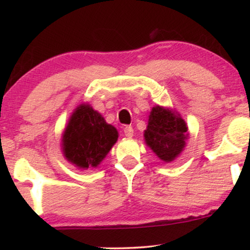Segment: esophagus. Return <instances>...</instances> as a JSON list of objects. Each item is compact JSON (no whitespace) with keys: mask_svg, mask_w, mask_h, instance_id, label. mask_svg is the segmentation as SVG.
<instances>
[{"mask_svg":"<svg viewBox=\"0 0 250 250\" xmlns=\"http://www.w3.org/2000/svg\"><path fill=\"white\" fill-rule=\"evenodd\" d=\"M124 132H125V137H128V138L133 137V128L131 125H125L124 128Z\"/></svg>","mask_w":250,"mask_h":250,"instance_id":"obj_1","label":"esophagus"}]
</instances>
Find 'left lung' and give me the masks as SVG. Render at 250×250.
Wrapping results in <instances>:
<instances>
[{
    "label": "left lung",
    "instance_id": "obj_1",
    "mask_svg": "<svg viewBox=\"0 0 250 250\" xmlns=\"http://www.w3.org/2000/svg\"><path fill=\"white\" fill-rule=\"evenodd\" d=\"M188 137V125L179 113L161 105L152 108L145 140L160 160H174L183 150Z\"/></svg>",
    "mask_w": 250,
    "mask_h": 250
}]
</instances>
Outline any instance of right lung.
I'll return each mask as SVG.
<instances>
[{
  "instance_id": "1",
  "label": "right lung",
  "mask_w": 250,
  "mask_h": 250,
  "mask_svg": "<svg viewBox=\"0 0 250 250\" xmlns=\"http://www.w3.org/2000/svg\"><path fill=\"white\" fill-rule=\"evenodd\" d=\"M118 140V131L88 104H79L62 134L64 156L79 168L97 167Z\"/></svg>"
}]
</instances>
